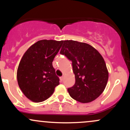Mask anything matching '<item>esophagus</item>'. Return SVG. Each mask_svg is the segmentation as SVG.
<instances>
[{
    "label": "esophagus",
    "mask_w": 130,
    "mask_h": 130,
    "mask_svg": "<svg viewBox=\"0 0 130 130\" xmlns=\"http://www.w3.org/2000/svg\"><path fill=\"white\" fill-rule=\"evenodd\" d=\"M60 80H61V81H63V76H61L60 77Z\"/></svg>",
    "instance_id": "obj_1"
}]
</instances>
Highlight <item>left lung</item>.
Segmentation results:
<instances>
[{"label": "left lung", "instance_id": "obj_1", "mask_svg": "<svg viewBox=\"0 0 130 130\" xmlns=\"http://www.w3.org/2000/svg\"><path fill=\"white\" fill-rule=\"evenodd\" d=\"M60 54L72 62L75 84L68 89L70 96L79 102L90 103L103 93L108 80L103 58L90 44L65 40Z\"/></svg>", "mask_w": 130, "mask_h": 130}]
</instances>
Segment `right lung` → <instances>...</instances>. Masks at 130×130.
Returning a JSON list of instances; mask_svg holds the SVG:
<instances>
[{"label": "right lung", "instance_id": "add662e5", "mask_svg": "<svg viewBox=\"0 0 130 130\" xmlns=\"http://www.w3.org/2000/svg\"><path fill=\"white\" fill-rule=\"evenodd\" d=\"M63 41L42 40L27 50L17 71L19 87L27 98L41 102L50 97L59 84V77L53 66Z\"/></svg>", "mask_w": 130, "mask_h": 130}]
</instances>
